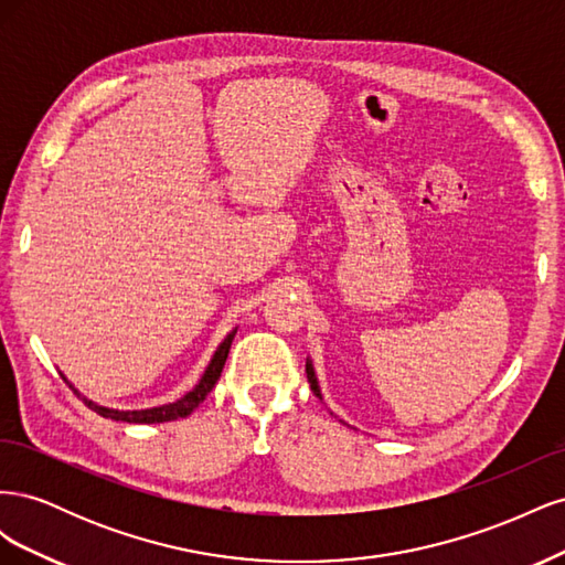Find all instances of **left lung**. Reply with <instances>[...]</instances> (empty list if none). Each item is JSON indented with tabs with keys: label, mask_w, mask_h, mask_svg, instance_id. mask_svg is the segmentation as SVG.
I'll return each instance as SVG.
<instances>
[{
	"label": "left lung",
	"mask_w": 565,
	"mask_h": 565,
	"mask_svg": "<svg viewBox=\"0 0 565 565\" xmlns=\"http://www.w3.org/2000/svg\"><path fill=\"white\" fill-rule=\"evenodd\" d=\"M306 377H309L311 391L316 393L318 398H322V396H320V386H318V380H316V372H313V365H311V361H306Z\"/></svg>",
	"instance_id": "obj_1"
}]
</instances>
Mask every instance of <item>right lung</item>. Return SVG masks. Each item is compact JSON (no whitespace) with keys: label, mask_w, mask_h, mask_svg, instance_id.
I'll use <instances>...</instances> for the list:
<instances>
[{"label":"right lung","mask_w":565,"mask_h":565,"mask_svg":"<svg viewBox=\"0 0 565 565\" xmlns=\"http://www.w3.org/2000/svg\"><path fill=\"white\" fill-rule=\"evenodd\" d=\"M233 337H235V330L224 341H221L214 358H212L210 365H207V370H204V374H202V380L195 384V388L188 391L183 398H179L174 403H167V405H160V407H150V409H110V407H100V405H96V403H92L87 398H84V403H87L94 409V413L100 415V417H108V419H115V422H129V424H160V422H174L179 417H188L204 398H207V393L218 382L221 370H224V365H226V358H228V351H231V344H233ZM71 388H73V384H71Z\"/></svg>","instance_id":"add662e5"}]
</instances>
